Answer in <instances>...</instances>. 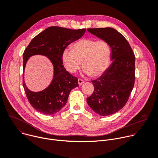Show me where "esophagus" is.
<instances>
[{"label":"esophagus","mask_w":158,"mask_h":158,"mask_svg":"<svg viewBox=\"0 0 158 158\" xmlns=\"http://www.w3.org/2000/svg\"><path fill=\"white\" fill-rule=\"evenodd\" d=\"M84 82V81H83V80H82V79H78V84H79V85H82L83 83Z\"/></svg>","instance_id":"obj_1"}]
</instances>
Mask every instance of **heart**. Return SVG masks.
<instances>
[{
  "instance_id": "obj_1",
  "label": "heart",
  "mask_w": 158,
  "mask_h": 158,
  "mask_svg": "<svg viewBox=\"0 0 158 158\" xmlns=\"http://www.w3.org/2000/svg\"><path fill=\"white\" fill-rule=\"evenodd\" d=\"M62 61L65 69L75 73L81 67L87 75L98 77L104 74L110 63L111 49L104 40L93 38L81 39L62 53Z\"/></svg>"
}]
</instances>
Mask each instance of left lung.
Returning a JSON list of instances; mask_svg holds the SVG:
<instances>
[{"mask_svg": "<svg viewBox=\"0 0 158 158\" xmlns=\"http://www.w3.org/2000/svg\"><path fill=\"white\" fill-rule=\"evenodd\" d=\"M87 31L108 42L112 61L106 73L92 81L94 87L87 102L95 112L106 116L121 109L128 101L135 81V56L126 38L111 27Z\"/></svg>", "mask_w": 158, "mask_h": 158, "instance_id": "obj_1", "label": "left lung"}]
</instances>
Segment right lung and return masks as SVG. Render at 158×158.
Returning <instances> with one entry per match:
<instances>
[{"mask_svg":"<svg viewBox=\"0 0 158 158\" xmlns=\"http://www.w3.org/2000/svg\"><path fill=\"white\" fill-rule=\"evenodd\" d=\"M85 29L73 30L52 26L36 35L23 54V87L31 106L44 114L57 113L66 104L71 90L78 87L77 78L67 71L62 61V53L69 45L80 39ZM34 55L47 56L54 67V76L50 85L39 92L29 90L24 82V70L27 61Z\"/></svg>","mask_w":158,"mask_h":158,"instance_id":"right-lung-1","label":"right lung"}]
</instances>
